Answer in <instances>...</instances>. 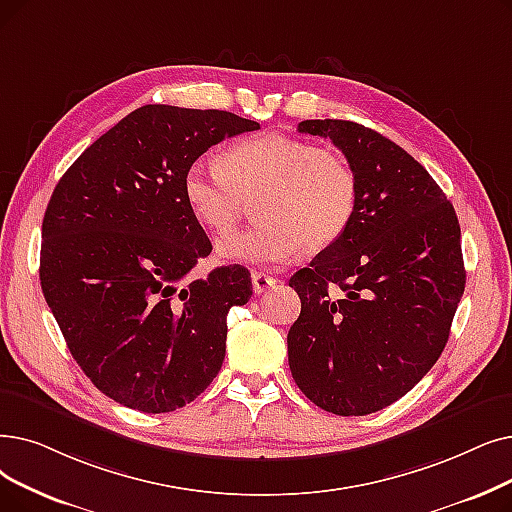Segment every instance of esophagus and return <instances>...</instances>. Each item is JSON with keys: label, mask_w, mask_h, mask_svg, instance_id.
Instances as JSON below:
<instances>
[{"label": "esophagus", "mask_w": 512, "mask_h": 512, "mask_svg": "<svg viewBox=\"0 0 512 512\" xmlns=\"http://www.w3.org/2000/svg\"><path fill=\"white\" fill-rule=\"evenodd\" d=\"M253 291L255 295H261L265 291H270V288L276 284V278L263 274V272H253Z\"/></svg>", "instance_id": "1"}]
</instances>
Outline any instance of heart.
Here are the masks:
<instances>
[{"label": "heart", "instance_id": "b5f03b06", "mask_svg": "<svg viewBox=\"0 0 512 512\" xmlns=\"http://www.w3.org/2000/svg\"><path fill=\"white\" fill-rule=\"evenodd\" d=\"M182 196L198 224L215 234L230 232L257 198L259 224L219 240L217 257L282 265L345 234L358 207V175L335 148L263 133L228 146L217 167L188 165Z\"/></svg>", "mask_w": 512, "mask_h": 512}]
</instances>
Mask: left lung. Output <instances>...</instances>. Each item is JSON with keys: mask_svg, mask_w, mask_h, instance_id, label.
Instances as JSON below:
<instances>
[{"mask_svg": "<svg viewBox=\"0 0 512 512\" xmlns=\"http://www.w3.org/2000/svg\"><path fill=\"white\" fill-rule=\"evenodd\" d=\"M297 129L345 154L358 207L288 282L301 299L288 366L318 408L364 416L404 397L448 343L466 282L458 217L429 171L374 129L339 119Z\"/></svg>", "mask_w": 512, "mask_h": 512, "instance_id": "obj_1", "label": "left lung"}]
</instances>
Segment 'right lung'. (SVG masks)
Returning <instances> with one entry per match:
<instances>
[{
    "instance_id": "obj_1",
    "label": "right lung",
    "mask_w": 512,
    "mask_h": 512,
    "mask_svg": "<svg viewBox=\"0 0 512 512\" xmlns=\"http://www.w3.org/2000/svg\"><path fill=\"white\" fill-rule=\"evenodd\" d=\"M259 129L226 110L146 104L66 169L41 226L39 280L73 358L121 406L184 408L226 358L230 307L253 295L242 265L186 282L211 253L182 177L213 144Z\"/></svg>"
}]
</instances>
